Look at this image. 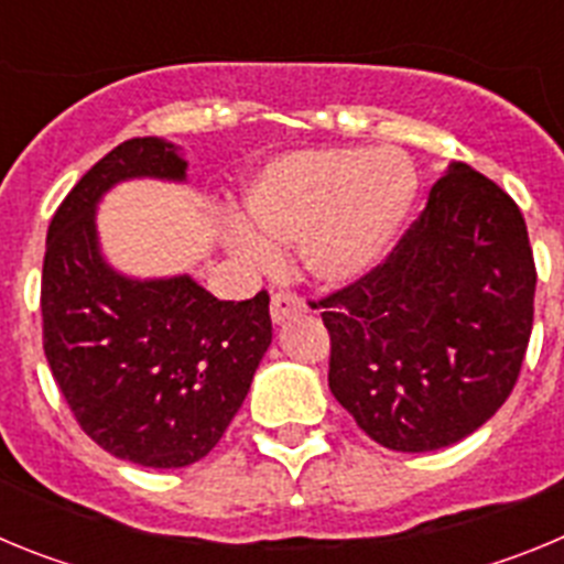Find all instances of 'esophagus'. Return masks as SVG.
Here are the masks:
<instances>
[{
    "label": "esophagus",
    "instance_id": "1",
    "mask_svg": "<svg viewBox=\"0 0 564 564\" xmlns=\"http://www.w3.org/2000/svg\"><path fill=\"white\" fill-rule=\"evenodd\" d=\"M305 311V302L296 296V293L291 291H276L271 296V318L273 322H285V318H291L293 313H302Z\"/></svg>",
    "mask_w": 564,
    "mask_h": 564
}]
</instances>
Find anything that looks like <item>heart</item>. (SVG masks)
<instances>
[{
	"instance_id": "1",
	"label": "heart",
	"mask_w": 564,
	"mask_h": 564,
	"mask_svg": "<svg viewBox=\"0 0 564 564\" xmlns=\"http://www.w3.org/2000/svg\"><path fill=\"white\" fill-rule=\"evenodd\" d=\"M417 174L398 149H302L257 174L246 194V226L228 228L239 257L265 262L271 246H299L311 276L350 282L387 251L415 200Z\"/></svg>"
}]
</instances>
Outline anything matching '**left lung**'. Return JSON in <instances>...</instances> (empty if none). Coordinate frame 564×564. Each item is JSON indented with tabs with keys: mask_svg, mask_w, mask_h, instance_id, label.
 <instances>
[{
	"mask_svg": "<svg viewBox=\"0 0 564 564\" xmlns=\"http://www.w3.org/2000/svg\"><path fill=\"white\" fill-rule=\"evenodd\" d=\"M534 291L520 206L452 163L395 248L311 305L330 333V392L387 449L452 446L514 390Z\"/></svg>",
	"mask_w": 564,
	"mask_h": 564,
	"instance_id": "8db88e82",
	"label": "left lung"
}]
</instances>
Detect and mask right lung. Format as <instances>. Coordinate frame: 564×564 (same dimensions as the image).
Returning <instances> with one entry per match:
<instances>
[{"label": "right lung", "mask_w": 564, "mask_h": 564, "mask_svg": "<svg viewBox=\"0 0 564 564\" xmlns=\"http://www.w3.org/2000/svg\"><path fill=\"white\" fill-rule=\"evenodd\" d=\"M127 177L183 181L172 143L132 138L56 208L42 268L50 372L84 432L149 468L192 466L217 446L271 344L268 293L220 302L194 279H127L104 262L96 203Z\"/></svg>", "instance_id": "1"}]
</instances>
